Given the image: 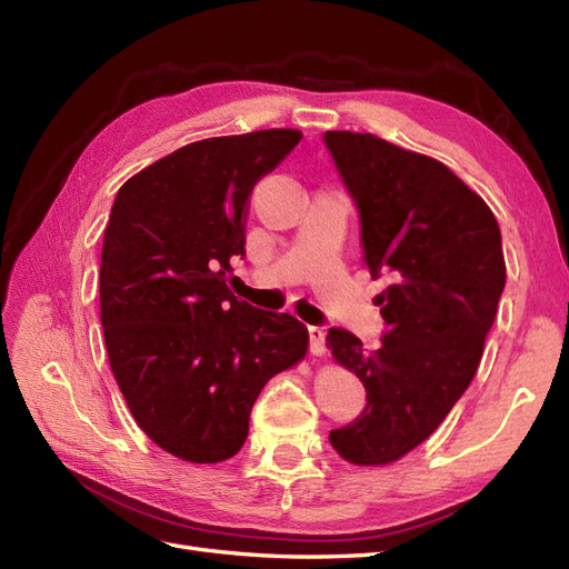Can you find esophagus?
Returning <instances> with one entry per match:
<instances>
[{
  "label": "esophagus",
  "mask_w": 569,
  "mask_h": 569,
  "mask_svg": "<svg viewBox=\"0 0 569 569\" xmlns=\"http://www.w3.org/2000/svg\"><path fill=\"white\" fill-rule=\"evenodd\" d=\"M308 341H311V353L313 356H322L327 349H325V330L318 325H311L308 327Z\"/></svg>",
  "instance_id": "obj_1"
}]
</instances>
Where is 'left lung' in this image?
<instances>
[{
    "instance_id": "left-lung-1",
    "label": "left lung",
    "mask_w": 569,
    "mask_h": 569,
    "mask_svg": "<svg viewBox=\"0 0 569 569\" xmlns=\"http://www.w3.org/2000/svg\"><path fill=\"white\" fill-rule=\"evenodd\" d=\"M325 147L358 209L360 247L385 320L380 349L330 327L327 347L366 387L360 416L330 432L356 465L422 443L470 387L506 287L501 230L451 168L370 132L330 130Z\"/></svg>"
}]
</instances>
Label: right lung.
I'll use <instances>...</instances> for the list:
<instances>
[{
  "mask_svg": "<svg viewBox=\"0 0 569 569\" xmlns=\"http://www.w3.org/2000/svg\"><path fill=\"white\" fill-rule=\"evenodd\" d=\"M299 140L274 128L187 144L111 206L99 270L111 370L144 435L182 460L232 458L266 382L306 356L301 320L226 284L244 256L247 199Z\"/></svg>",
  "mask_w": 569,
  "mask_h": 569,
  "instance_id": "add662e5",
  "label": "right lung"
}]
</instances>
